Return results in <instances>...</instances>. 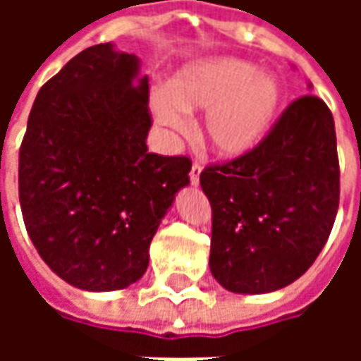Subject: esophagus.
Returning a JSON list of instances; mask_svg holds the SVG:
<instances>
[{
  "label": "esophagus",
  "instance_id": "obj_1",
  "mask_svg": "<svg viewBox=\"0 0 361 361\" xmlns=\"http://www.w3.org/2000/svg\"><path fill=\"white\" fill-rule=\"evenodd\" d=\"M201 172H203V166H201V162H193V166H191V172H189V181H191L193 185L199 183V176H201Z\"/></svg>",
  "mask_w": 361,
  "mask_h": 361
}]
</instances>
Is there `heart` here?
<instances>
[{"instance_id":"b5f03b06","label":"heart","mask_w":361,"mask_h":361,"mask_svg":"<svg viewBox=\"0 0 361 361\" xmlns=\"http://www.w3.org/2000/svg\"><path fill=\"white\" fill-rule=\"evenodd\" d=\"M280 87L247 61L214 59L189 67L172 90L154 96V116L172 131L188 129V111L209 110L204 137L220 157H240L257 145L279 110Z\"/></svg>"}]
</instances>
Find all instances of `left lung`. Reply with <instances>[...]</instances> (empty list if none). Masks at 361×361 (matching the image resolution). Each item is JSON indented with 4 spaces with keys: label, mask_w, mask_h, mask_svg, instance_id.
I'll list each match as a JSON object with an SVG mask.
<instances>
[{
    "label": "left lung",
    "mask_w": 361,
    "mask_h": 361,
    "mask_svg": "<svg viewBox=\"0 0 361 361\" xmlns=\"http://www.w3.org/2000/svg\"><path fill=\"white\" fill-rule=\"evenodd\" d=\"M211 272L238 294H265L307 271L333 230L341 168L333 114L319 96L290 102L240 157L209 164Z\"/></svg>",
    "instance_id": "1"
}]
</instances>
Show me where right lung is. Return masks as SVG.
<instances>
[{
    "mask_svg": "<svg viewBox=\"0 0 361 361\" xmlns=\"http://www.w3.org/2000/svg\"><path fill=\"white\" fill-rule=\"evenodd\" d=\"M133 54L90 46L38 90L19 149L23 220L46 265L82 290L141 279L191 158L147 149L149 79Z\"/></svg>",
    "mask_w": 361,
    "mask_h": 361,
    "instance_id": "1",
    "label": "right lung"
}]
</instances>
